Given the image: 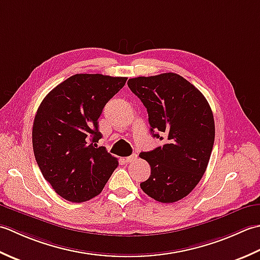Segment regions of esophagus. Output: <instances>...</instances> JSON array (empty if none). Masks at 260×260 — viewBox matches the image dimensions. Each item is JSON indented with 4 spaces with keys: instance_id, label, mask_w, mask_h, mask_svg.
<instances>
[{
    "instance_id": "1",
    "label": "esophagus",
    "mask_w": 260,
    "mask_h": 260,
    "mask_svg": "<svg viewBox=\"0 0 260 260\" xmlns=\"http://www.w3.org/2000/svg\"><path fill=\"white\" fill-rule=\"evenodd\" d=\"M137 158H138V156L136 155V153H132L131 156L125 158V161H126V162H134V161L137 159Z\"/></svg>"
}]
</instances>
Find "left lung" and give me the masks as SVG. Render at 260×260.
Wrapping results in <instances>:
<instances>
[{
	"label": "left lung",
	"instance_id": "left-lung-1",
	"mask_svg": "<svg viewBox=\"0 0 260 260\" xmlns=\"http://www.w3.org/2000/svg\"><path fill=\"white\" fill-rule=\"evenodd\" d=\"M128 86L147 109L150 131L165 145L140 152L151 173L141 189L161 203L192 192L206 171L214 144L213 113L204 95L181 75L130 78Z\"/></svg>",
	"mask_w": 260,
	"mask_h": 260
}]
</instances>
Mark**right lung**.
I'll return each mask as SVG.
<instances>
[{"mask_svg": "<svg viewBox=\"0 0 260 260\" xmlns=\"http://www.w3.org/2000/svg\"><path fill=\"white\" fill-rule=\"evenodd\" d=\"M126 77L76 74L42 100L32 126L37 164L55 192L70 202L96 197L118 160L104 147L99 118L109 101L124 86Z\"/></svg>", "mask_w": 260, "mask_h": 260, "instance_id": "add662e5", "label": "right lung"}]
</instances>
